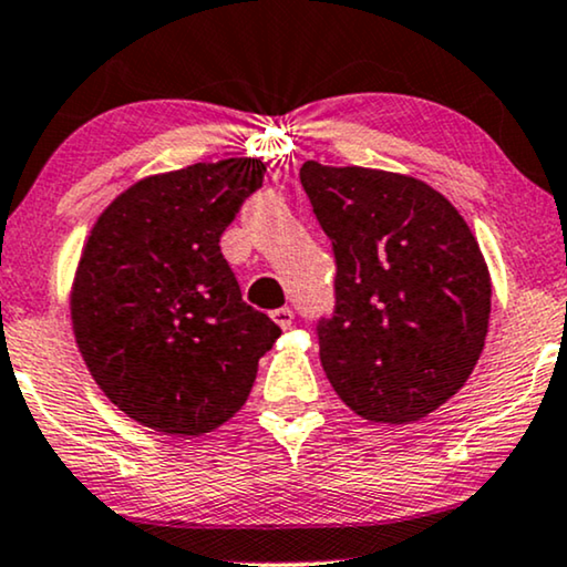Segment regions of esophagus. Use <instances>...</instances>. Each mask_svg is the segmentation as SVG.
<instances>
[{
	"mask_svg": "<svg viewBox=\"0 0 567 567\" xmlns=\"http://www.w3.org/2000/svg\"><path fill=\"white\" fill-rule=\"evenodd\" d=\"M271 321H275L279 329H290L292 327V311H290V308H277V311H271Z\"/></svg>",
	"mask_w": 567,
	"mask_h": 567,
	"instance_id": "esophagus-1",
	"label": "esophagus"
}]
</instances>
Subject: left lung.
Returning <instances> with one entry per match:
<instances>
[{
	"label": "left lung",
	"mask_w": 567,
	"mask_h": 567,
	"mask_svg": "<svg viewBox=\"0 0 567 567\" xmlns=\"http://www.w3.org/2000/svg\"><path fill=\"white\" fill-rule=\"evenodd\" d=\"M337 259V306L319 354L339 399L371 422L406 425L470 379L487 337L489 271L458 209L402 173L300 168Z\"/></svg>",
	"instance_id": "1"
}]
</instances>
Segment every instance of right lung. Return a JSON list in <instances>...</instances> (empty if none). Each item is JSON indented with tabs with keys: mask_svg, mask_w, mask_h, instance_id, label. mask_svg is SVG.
Wrapping results in <instances>:
<instances>
[{
	"mask_svg": "<svg viewBox=\"0 0 567 567\" xmlns=\"http://www.w3.org/2000/svg\"><path fill=\"white\" fill-rule=\"evenodd\" d=\"M267 165L225 157L121 192L82 248L72 329L121 412L163 435H202L246 404L282 329L240 298L220 236Z\"/></svg>",
	"mask_w": 567,
	"mask_h": 567,
	"instance_id": "obj_1",
	"label": "right lung"
}]
</instances>
